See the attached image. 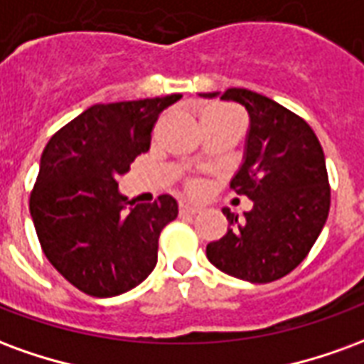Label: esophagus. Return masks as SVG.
<instances>
[{"instance_id":"obj_1","label":"esophagus","mask_w":364,"mask_h":364,"mask_svg":"<svg viewBox=\"0 0 364 364\" xmlns=\"http://www.w3.org/2000/svg\"><path fill=\"white\" fill-rule=\"evenodd\" d=\"M198 213H200V208H198V206L185 205V203L179 205V214H181V216H195V214Z\"/></svg>"}]
</instances>
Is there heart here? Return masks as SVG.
<instances>
[{"label": "heart", "instance_id": "b5f03b06", "mask_svg": "<svg viewBox=\"0 0 364 364\" xmlns=\"http://www.w3.org/2000/svg\"><path fill=\"white\" fill-rule=\"evenodd\" d=\"M228 107H208V109H205V111L200 112V122L203 120H208V119H216V117H224V114H230ZM206 189V183L205 179H200V177H189L187 181H185V191L189 193V195H195V197H198V195H203Z\"/></svg>", "mask_w": 364, "mask_h": 364}]
</instances>
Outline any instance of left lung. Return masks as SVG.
Returning a JSON list of instances; mask_svg holds the SVG:
<instances>
[{
    "mask_svg": "<svg viewBox=\"0 0 364 364\" xmlns=\"http://www.w3.org/2000/svg\"><path fill=\"white\" fill-rule=\"evenodd\" d=\"M220 99L250 112L245 159L230 189L252 198L253 208L244 218L222 208L230 228L206 245V257L242 281L273 282L306 259L328 220L331 193L323 150L302 117L269 97L230 87Z\"/></svg>",
    "mask_w": 364,
    "mask_h": 364,
    "instance_id": "left-lung-1",
    "label": "left lung"
}]
</instances>
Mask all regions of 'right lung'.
I'll list each match as a JSON object with an SVG mask.
<instances>
[{"label": "right lung", "mask_w": 364, "mask_h": 364, "mask_svg": "<svg viewBox=\"0 0 364 364\" xmlns=\"http://www.w3.org/2000/svg\"><path fill=\"white\" fill-rule=\"evenodd\" d=\"M181 95L93 105L52 136L31 191V216L46 259L85 294L134 289L158 263L161 230L177 203L159 195L127 210L117 177L150 150L159 112Z\"/></svg>", "instance_id": "right-lung-1"}]
</instances>
